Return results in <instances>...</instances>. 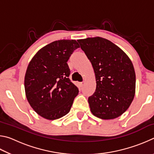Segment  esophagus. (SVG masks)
I'll return each instance as SVG.
<instances>
[{"label": "esophagus", "mask_w": 154, "mask_h": 154, "mask_svg": "<svg viewBox=\"0 0 154 154\" xmlns=\"http://www.w3.org/2000/svg\"><path fill=\"white\" fill-rule=\"evenodd\" d=\"M83 85H84V82H80L79 83V86L82 88V87H83Z\"/></svg>", "instance_id": "1"}]
</instances>
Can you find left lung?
Returning a JSON list of instances; mask_svg holds the SVG:
<instances>
[{
  "instance_id": "8db88e82",
  "label": "left lung",
  "mask_w": 154,
  "mask_h": 154,
  "mask_svg": "<svg viewBox=\"0 0 154 154\" xmlns=\"http://www.w3.org/2000/svg\"><path fill=\"white\" fill-rule=\"evenodd\" d=\"M77 41L95 73L96 90L88 98L91 112L103 119L118 118L128 109L134 97L133 64L123 50L106 38L96 36Z\"/></svg>"
}]
</instances>
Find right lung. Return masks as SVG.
<instances>
[{
  "label": "right lung",
  "mask_w": 154,
  "mask_h": 154,
  "mask_svg": "<svg viewBox=\"0 0 154 154\" xmlns=\"http://www.w3.org/2000/svg\"><path fill=\"white\" fill-rule=\"evenodd\" d=\"M79 48L75 40L54 41L38 50L28 64L26 96L31 107L43 118L54 120L71 110L79 90L69 79L67 61Z\"/></svg>",
  "instance_id": "1"
}]
</instances>
